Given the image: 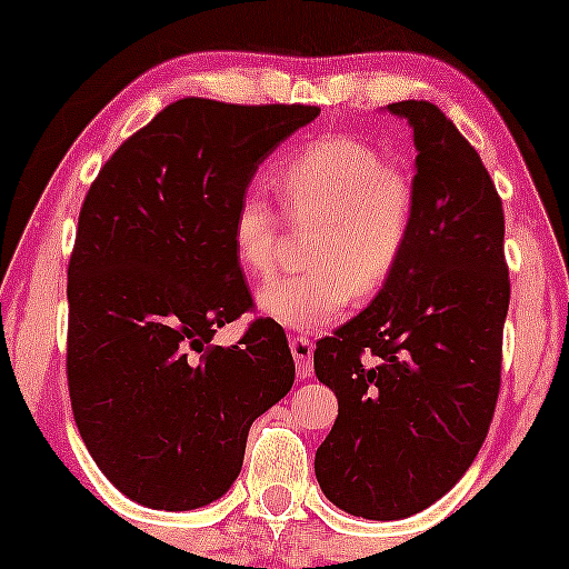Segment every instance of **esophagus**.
<instances>
[{"label": "esophagus", "mask_w": 569, "mask_h": 569, "mask_svg": "<svg viewBox=\"0 0 569 569\" xmlns=\"http://www.w3.org/2000/svg\"><path fill=\"white\" fill-rule=\"evenodd\" d=\"M291 356L293 363H297V371L302 380L312 375V342L305 337H291Z\"/></svg>", "instance_id": "esophagus-1"}]
</instances>
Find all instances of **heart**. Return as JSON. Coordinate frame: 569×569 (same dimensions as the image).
Masks as SVG:
<instances>
[{"label":"heart","instance_id":"obj_1","mask_svg":"<svg viewBox=\"0 0 569 569\" xmlns=\"http://www.w3.org/2000/svg\"><path fill=\"white\" fill-rule=\"evenodd\" d=\"M283 211L312 221L305 272L267 280L257 291L264 316L289 329H321L348 310L352 293L371 299L401 267L415 224L409 179L352 136H329L278 168ZM280 221L270 200L246 192L232 211V248L243 270L264 276L278 259Z\"/></svg>","mask_w":569,"mask_h":569}]
</instances>
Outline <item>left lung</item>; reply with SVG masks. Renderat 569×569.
Returning a JSON list of instances; mask_svg holds the SVG:
<instances>
[{"instance_id":"8db88e82","label":"left lung","mask_w":569,"mask_h":569,"mask_svg":"<svg viewBox=\"0 0 569 569\" xmlns=\"http://www.w3.org/2000/svg\"><path fill=\"white\" fill-rule=\"evenodd\" d=\"M415 139V224L393 280L316 342L339 415L316 452L323 495L375 521L426 511L471 468L500 390L506 217L479 152L430 101L388 103Z\"/></svg>"}]
</instances>
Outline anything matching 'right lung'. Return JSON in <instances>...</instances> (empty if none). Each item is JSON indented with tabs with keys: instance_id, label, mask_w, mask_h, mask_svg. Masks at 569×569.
I'll return each instance as SVG.
<instances>
[{
	"instance_id": "obj_1",
	"label": "right lung",
	"mask_w": 569,
	"mask_h": 569,
	"mask_svg": "<svg viewBox=\"0 0 569 569\" xmlns=\"http://www.w3.org/2000/svg\"><path fill=\"white\" fill-rule=\"evenodd\" d=\"M318 107L181 98L101 168L69 262L67 375L90 457L130 500L192 511L243 468L248 428L291 390L289 339L270 318L211 339L251 307L232 211Z\"/></svg>"
}]
</instances>
